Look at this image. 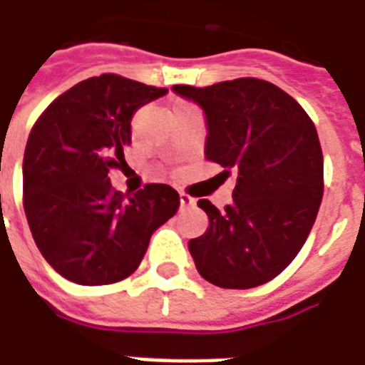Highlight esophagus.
Instances as JSON below:
<instances>
[{
  "label": "esophagus",
  "instance_id": "obj_1",
  "mask_svg": "<svg viewBox=\"0 0 365 365\" xmlns=\"http://www.w3.org/2000/svg\"><path fill=\"white\" fill-rule=\"evenodd\" d=\"M180 203H182V207H193V205H195V199L187 195V193H180Z\"/></svg>",
  "mask_w": 365,
  "mask_h": 365
}]
</instances>
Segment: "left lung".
<instances>
[{
  "instance_id": "left-lung-1",
  "label": "left lung",
  "mask_w": 365,
  "mask_h": 365,
  "mask_svg": "<svg viewBox=\"0 0 365 365\" xmlns=\"http://www.w3.org/2000/svg\"><path fill=\"white\" fill-rule=\"evenodd\" d=\"M207 121L205 156L226 178L234 201L218 210L207 199L203 236L190 240L199 274L220 288H255L284 271L306 244L323 199V153L317 129L298 102L269 81H222L195 88L174 85Z\"/></svg>"
}]
</instances>
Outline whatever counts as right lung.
I'll return each instance as SVG.
<instances>
[{
    "label": "right lung",
    "instance_id": "add662e5",
    "mask_svg": "<svg viewBox=\"0 0 365 365\" xmlns=\"http://www.w3.org/2000/svg\"><path fill=\"white\" fill-rule=\"evenodd\" d=\"M166 93L106 73L71 86L34 123L23 160L24 215L63 279L83 286L128 279L153 232L175 215L174 187L147 183L129 197L108 178L125 164L135 112Z\"/></svg>",
    "mask_w": 365,
    "mask_h": 365
}]
</instances>
